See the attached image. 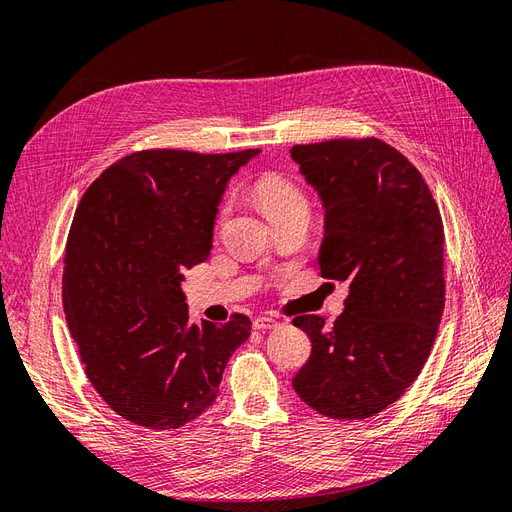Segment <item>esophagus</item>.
Returning a JSON list of instances; mask_svg holds the SVG:
<instances>
[{"label":"esophagus","instance_id":"obj_1","mask_svg":"<svg viewBox=\"0 0 512 512\" xmlns=\"http://www.w3.org/2000/svg\"><path fill=\"white\" fill-rule=\"evenodd\" d=\"M280 327V320L273 318V316H258L254 320V329L258 331H271V329H277Z\"/></svg>","mask_w":512,"mask_h":512}]
</instances>
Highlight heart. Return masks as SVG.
<instances>
[{
    "label": "heart",
    "mask_w": 512,
    "mask_h": 512,
    "mask_svg": "<svg viewBox=\"0 0 512 512\" xmlns=\"http://www.w3.org/2000/svg\"><path fill=\"white\" fill-rule=\"evenodd\" d=\"M256 196L267 215H273L277 211H284V209L297 207V205H307V198L299 185L286 177H280V175L262 177L256 183ZM226 211H228V205H224V209L220 213V220L224 218Z\"/></svg>",
    "instance_id": "1"
}]
</instances>
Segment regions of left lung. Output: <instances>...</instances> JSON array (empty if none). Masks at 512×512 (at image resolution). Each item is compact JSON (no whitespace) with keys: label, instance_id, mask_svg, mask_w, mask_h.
Masks as SVG:
<instances>
[{"label":"left lung","instance_id":"8db88e82","mask_svg":"<svg viewBox=\"0 0 512 512\" xmlns=\"http://www.w3.org/2000/svg\"><path fill=\"white\" fill-rule=\"evenodd\" d=\"M292 160L324 207L318 265L348 282L331 329L297 316L312 354L292 378L316 412L359 421L406 393L444 312V226L423 175L380 138L294 145Z\"/></svg>","mask_w":512,"mask_h":512}]
</instances>
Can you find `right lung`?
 I'll return each mask as SVG.
<instances>
[{
    "mask_svg": "<svg viewBox=\"0 0 512 512\" xmlns=\"http://www.w3.org/2000/svg\"><path fill=\"white\" fill-rule=\"evenodd\" d=\"M260 149L136 151L89 185L68 235L61 299L85 374L119 416L179 429L220 393L252 322H190L183 273L211 252L218 205Z\"/></svg>",
    "mask_w": 512,
    "mask_h": 512,
    "instance_id": "1",
    "label": "right lung"
}]
</instances>
